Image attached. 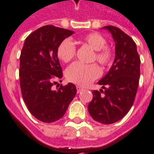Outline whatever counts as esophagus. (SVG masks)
I'll return each mask as SVG.
<instances>
[{"label": "esophagus", "instance_id": "34e87169", "mask_svg": "<svg viewBox=\"0 0 154 154\" xmlns=\"http://www.w3.org/2000/svg\"><path fill=\"white\" fill-rule=\"evenodd\" d=\"M76 88H77V93H80L81 91L84 90V88H81V87H79V86H77V87H76Z\"/></svg>", "mask_w": 154, "mask_h": 154}]
</instances>
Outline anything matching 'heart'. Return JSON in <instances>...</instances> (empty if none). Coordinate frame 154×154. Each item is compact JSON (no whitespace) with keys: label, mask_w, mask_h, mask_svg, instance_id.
<instances>
[{"label":"heart","mask_w":154,"mask_h":154,"mask_svg":"<svg viewBox=\"0 0 154 154\" xmlns=\"http://www.w3.org/2000/svg\"><path fill=\"white\" fill-rule=\"evenodd\" d=\"M81 42L88 45L95 51V59L102 65H108L112 58V52L106 46L105 38L97 32H91L84 36ZM76 48L70 39L66 38L60 42L57 48V56L64 62H69L75 56ZM67 79L77 85L87 86L94 79L101 75V70L96 65H85L75 62L66 69Z\"/></svg>","instance_id":"1"}]
</instances>
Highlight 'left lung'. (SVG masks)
<instances>
[{"label": "left lung", "mask_w": 154, "mask_h": 154, "mask_svg": "<svg viewBox=\"0 0 154 154\" xmlns=\"http://www.w3.org/2000/svg\"><path fill=\"white\" fill-rule=\"evenodd\" d=\"M115 42V59L109 71L98 81L104 89L93 91L88 112L94 121L112 124L126 115L134 103L140 75V59L134 40L119 28L103 27Z\"/></svg>", "instance_id": "1"}]
</instances>
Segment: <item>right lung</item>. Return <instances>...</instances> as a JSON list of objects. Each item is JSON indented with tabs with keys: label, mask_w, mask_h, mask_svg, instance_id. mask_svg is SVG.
Returning <instances> with one entry per match:
<instances>
[{
	"label": "right lung",
	"mask_w": 154,
	"mask_h": 154,
	"mask_svg": "<svg viewBox=\"0 0 154 154\" xmlns=\"http://www.w3.org/2000/svg\"><path fill=\"white\" fill-rule=\"evenodd\" d=\"M73 33L71 30L46 25L29 34L23 43L20 57L21 93L29 111L42 122L61 118L75 96L76 87L72 83L51 89L54 79L63 76L57 48Z\"/></svg>",
	"instance_id": "1"
}]
</instances>
